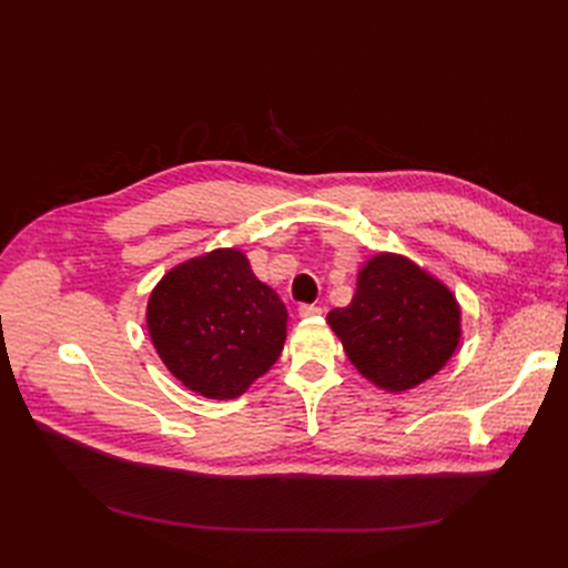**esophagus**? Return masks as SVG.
Returning a JSON list of instances; mask_svg holds the SVG:
<instances>
[{
  "label": "esophagus",
  "mask_w": 568,
  "mask_h": 568,
  "mask_svg": "<svg viewBox=\"0 0 568 568\" xmlns=\"http://www.w3.org/2000/svg\"><path fill=\"white\" fill-rule=\"evenodd\" d=\"M298 315L301 317H317V315H322V307L315 305V303H303L298 307Z\"/></svg>",
  "instance_id": "1"
}]
</instances>
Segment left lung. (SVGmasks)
<instances>
[{"mask_svg": "<svg viewBox=\"0 0 568 568\" xmlns=\"http://www.w3.org/2000/svg\"><path fill=\"white\" fill-rule=\"evenodd\" d=\"M351 363L386 390L434 376L459 343L455 296L407 257L379 253L359 270L346 307L326 315Z\"/></svg>", "mask_w": 568, "mask_h": 568, "instance_id": "8db88e82", "label": "left lung"}]
</instances>
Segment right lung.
<instances>
[{"label": "right lung", "instance_id": "obj_1", "mask_svg": "<svg viewBox=\"0 0 568 568\" xmlns=\"http://www.w3.org/2000/svg\"><path fill=\"white\" fill-rule=\"evenodd\" d=\"M146 324L186 388L230 400L277 363L286 307L242 251L225 248L170 270L149 298Z\"/></svg>", "mask_w": 568, "mask_h": 568}]
</instances>
